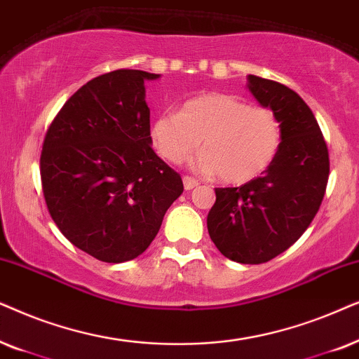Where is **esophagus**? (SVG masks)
<instances>
[{
  "mask_svg": "<svg viewBox=\"0 0 359 359\" xmlns=\"http://www.w3.org/2000/svg\"><path fill=\"white\" fill-rule=\"evenodd\" d=\"M184 187H185V190H194L195 187H198V180L194 179V177L185 175L184 177Z\"/></svg>",
  "mask_w": 359,
  "mask_h": 359,
  "instance_id": "esophagus-1",
  "label": "esophagus"
}]
</instances>
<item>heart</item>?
Listing matches in <instances>:
<instances>
[{
	"mask_svg": "<svg viewBox=\"0 0 359 359\" xmlns=\"http://www.w3.org/2000/svg\"><path fill=\"white\" fill-rule=\"evenodd\" d=\"M151 136L159 154L172 164L184 162L202 141L203 152L195 167L231 185L264 174L283 146V126L274 111L252 108L226 93L200 95L187 100L179 113L159 114Z\"/></svg>",
	"mask_w": 359,
	"mask_h": 359,
	"instance_id": "1",
	"label": "heart"
}]
</instances>
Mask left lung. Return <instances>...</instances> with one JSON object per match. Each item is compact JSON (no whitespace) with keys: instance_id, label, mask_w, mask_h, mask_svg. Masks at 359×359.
<instances>
[{"instance_id":"1","label":"left lung","mask_w":359,"mask_h":359,"mask_svg":"<svg viewBox=\"0 0 359 359\" xmlns=\"http://www.w3.org/2000/svg\"><path fill=\"white\" fill-rule=\"evenodd\" d=\"M248 88L283 126V146L264 174L241 187L215 189L207 226L228 259L261 264L294 245L322 205L330 174L327 142L312 109L294 90L248 75Z\"/></svg>"}]
</instances>
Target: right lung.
<instances>
[{"label": "right lung", "instance_id": "obj_1", "mask_svg": "<svg viewBox=\"0 0 359 359\" xmlns=\"http://www.w3.org/2000/svg\"><path fill=\"white\" fill-rule=\"evenodd\" d=\"M121 69L90 80L47 130L42 192L57 228L103 262L142 255L167 208L184 192L180 175L152 149L146 80Z\"/></svg>", "mask_w": 359, "mask_h": 359}]
</instances>
